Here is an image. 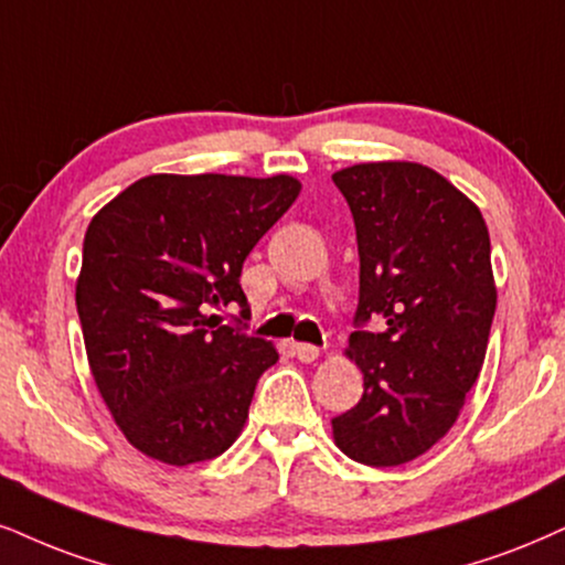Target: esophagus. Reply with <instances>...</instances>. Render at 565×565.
<instances>
[{
	"label": "esophagus",
	"mask_w": 565,
	"mask_h": 565,
	"mask_svg": "<svg viewBox=\"0 0 565 565\" xmlns=\"http://www.w3.org/2000/svg\"><path fill=\"white\" fill-rule=\"evenodd\" d=\"M294 353H296L298 361H303V364H311V361L319 359V348L309 345V343H296Z\"/></svg>",
	"instance_id": "esophagus-1"
}]
</instances>
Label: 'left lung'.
<instances>
[{"instance_id": "obj_1", "label": "left lung", "mask_w": 565, "mask_h": 565, "mask_svg": "<svg viewBox=\"0 0 565 565\" xmlns=\"http://www.w3.org/2000/svg\"><path fill=\"white\" fill-rule=\"evenodd\" d=\"M359 243L356 322L385 317V332H351L348 359L364 395L332 419L353 461L401 466L440 443L482 372L498 306L490 233L479 206L416 162L338 170Z\"/></svg>"}]
</instances>
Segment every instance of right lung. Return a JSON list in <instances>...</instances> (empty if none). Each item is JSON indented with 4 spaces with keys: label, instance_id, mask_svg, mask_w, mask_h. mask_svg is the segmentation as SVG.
Returning <instances> with one entry per match:
<instances>
[{
    "label": "right lung",
    "instance_id": "right-lung-1",
    "mask_svg": "<svg viewBox=\"0 0 565 565\" xmlns=\"http://www.w3.org/2000/svg\"><path fill=\"white\" fill-rule=\"evenodd\" d=\"M301 193L294 175H149L94 214L75 306L90 374L143 456L209 461L238 440L269 340L217 324L250 248Z\"/></svg>",
    "mask_w": 565,
    "mask_h": 565
}]
</instances>
